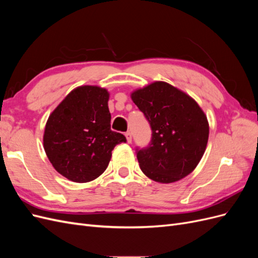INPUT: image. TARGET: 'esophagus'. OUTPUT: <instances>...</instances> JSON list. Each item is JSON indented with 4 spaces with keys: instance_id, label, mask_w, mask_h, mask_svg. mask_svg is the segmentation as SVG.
<instances>
[{
    "instance_id": "obj_1",
    "label": "esophagus",
    "mask_w": 258,
    "mask_h": 258,
    "mask_svg": "<svg viewBox=\"0 0 258 258\" xmlns=\"http://www.w3.org/2000/svg\"><path fill=\"white\" fill-rule=\"evenodd\" d=\"M124 136H126L127 142H128V143H131V142H132V136H131L130 132H126V135H124Z\"/></svg>"
}]
</instances>
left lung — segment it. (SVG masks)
Here are the masks:
<instances>
[{
    "label": "left lung",
    "mask_w": 258,
    "mask_h": 258,
    "mask_svg": "<svg viewBox=\"0 0 258 258\" xmlns=\"http://www.w3.org/2000/svg\"><path fill=\"white\" fill-rule=\"evenodd\" d=\"M152 128L147 147L137 150L142 172L168 184L190 174L205 154L209 122L191 97L166 82H154L131 93Z\"/></svg>",
    "instance_id": "8db88e82"
}]
</instances>
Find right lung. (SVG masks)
<instances>
[{"label": "right lung", "mask_w": 258, "mask_h": 258, "mask_svg": "<svg viewBox=\"0 0 258 258\" xmlns=\"http://www.w3.org/2000/svg\"><path fill=\"white\" fill-rule=\"evenodd\" d=\"M110 93L98 86H80L54 108L46 122L43 144L57 172L76 183L93 181L108 166L114 147L126 142L111 130Z\"/></svg>", "instance_id": "right-lung-1"}]
</instances>
